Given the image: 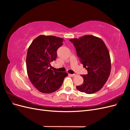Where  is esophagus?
Segmentation results:
<instances>
[{
	"label": "esophagus",
	"instance_id": "obj_1",
	"mask_svg": "<svg viewBox=\"0 0 130 130\" xmlns=\"http://www.w3.org/2000/svg\"><path fill=\"white\" fill-rule=\"evenodd\" d=\"M70 75V76H72V77H75V76H76V74H69Z\"/></svg>",
	"mask_w": 130,
	"mask_h": 130
}]
</instances>
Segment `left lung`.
Instances as JSON below:
<instances>
[{
    "label": "left lung",
    "instance_id": "1",
    "mask_svg": "<svg viewBox=\"0 0 130 130\" xmlns=\"http://www.w3.org/2000/svg\"><path fill=\"white\" fill-rule=\"evenodd\" d=\"M73 43L84 67L88 74L81 75L83 84L77 86L81 92L92 94L100 90L109 77L111 62L107 46L101 38L93 35H85L69 40Z\"/></svg>",
    "mask_w": 130,
    "mask_h": 130
}]
</instances>
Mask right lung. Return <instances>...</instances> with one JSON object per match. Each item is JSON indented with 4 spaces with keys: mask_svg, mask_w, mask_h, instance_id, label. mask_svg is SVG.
<instances>
[{
    "mask_svg": "<svg viewBox=\"0 0 130 130\" xmlns=\"http://www.w3.org/2000/svg\"><path fill=\"white\" fill-rule=\"evenodd\" d=\"M62 38L40 35L31 43L26 55L27 75L35 88L43 93L49 94L61 87L66 72L53 71L50 62L55 60L57 50L63 45Z\"/></svg>",
    "mask_w": 130,
    "mask_h": 130,
    "instance_id": "right-lung-1",
    "label": "right lung"
}]
</instances>
